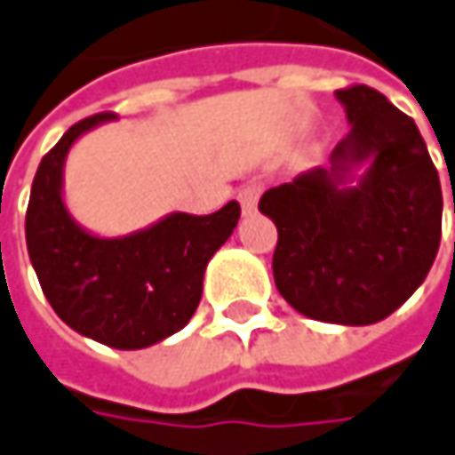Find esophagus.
<instances>
[{
	"mask_svg": "<svg viewBox=\"0 0 455 455\" xmlns=\"http://www.w3.org/2000/svg\"><path fill=\"white\" fill-rule=\"evenodd\" d=\"M259 196H262V183H257V180H251V183H247L244 188L239 190V204L244 208V213H251L257 208Z\"/></svg>",
	"mask_w": 455,
	"mask_h": 455,
	"instance_id": "obj_1",
	"label": "esophagus"
}]
</instances>
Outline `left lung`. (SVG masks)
Instances as JSON below:
<instances>
[{"instance_id":"left-lung-1","label":"left lung","mask_w":455,"mask_h":455,"mask_svg":"<svg viewBox=\"0 0 455 455\" xmlns=\"http://www.w3.org/2000/svg\"><path fill=\"white\" fill-rule=\"evenodd\" d=\"M336 99L351 129L331 165L269 188L259 211L277 227L272 275L287 303L313 321L369 326L423 285L441 244L443 196L407 114L369 86Z\"/></svg>"}]
</instances>
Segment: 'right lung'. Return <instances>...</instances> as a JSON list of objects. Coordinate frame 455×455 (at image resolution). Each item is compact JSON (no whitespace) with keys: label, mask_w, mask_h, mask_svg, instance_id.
<instances>
[{"label":"right lung","mask_w":455,"mask_h":455,"mask_svg":"<svg viewBox=\"0 0 455 455\" xmlns=\"http://www.w3.org/2000/svg\"><path fill=\"white\" fill-rule=\"evenodd\" d=\"M116 119L89 116L60 137L35 172L25 236L40 287L58 318L111 348H148L190 321L208 259L239 224L236 201L208 216L168 213L127 236L84 228L63 201V168L81 134Z\"/></svg>","instance_id":"1"}]
</instances>
